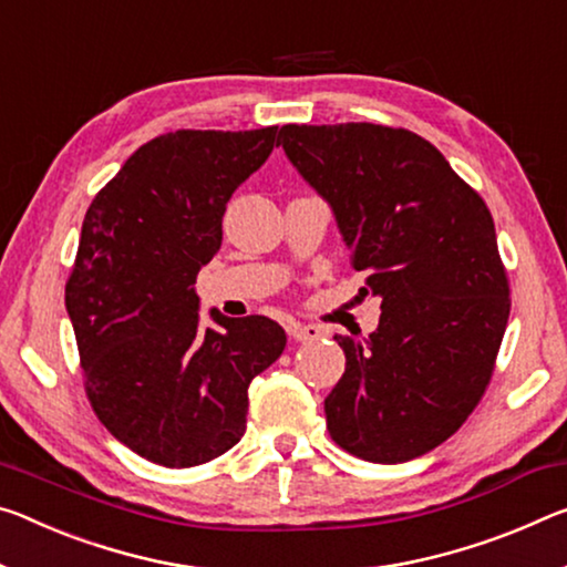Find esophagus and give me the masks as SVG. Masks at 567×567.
<instances>
[{
	"label": "esophagus",
	"instance_id": "34e87169",
	"mask_svg": "<svg viewBox=\"0 0 567 567\" xmlns=\"http://www.w3.org/2000/svg\"><path fill=\"white\" fill-rule=\"evenodd\" d=\"M287 332H290V338L298 340V343H312V340L322 338V330L318 326H305V322H290Z\"/></svg>",
	"mask_w": 567,
	"mask_h": 567
}]
</instances>
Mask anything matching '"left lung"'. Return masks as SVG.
Instances as JSON below:
<instances>
[{
  "label": "left lung",
  "mask_w": 567,
  "mask_h": 567,
  "mask_svg": "<svg viewBox=\"0 0 567 567\" xmlns=\"http://www.w3.org/2000/svg\"><path fill=\"white\" fill-rule=\"evenodd\" d=\"M277 146L328 199L350 265L381 298L379 330L336 336L346 373L326 399L332 442L375 464L416 460L477 409L507 328L487 204L406 128L290 123Z\"/></svg>",
  "instance_id": "obj_1"
}]
</instances>
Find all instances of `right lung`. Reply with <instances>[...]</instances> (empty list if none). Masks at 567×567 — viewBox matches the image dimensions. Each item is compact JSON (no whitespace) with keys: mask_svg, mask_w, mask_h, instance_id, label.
<instances>
[{"mask_svg":"<svg viewBox=\"0 0 567 567\" xmlns=\"http://www.w3.org/2000/svg\"><path fill=\"white\" fill-rule=\"evenodd\" d=\"M275 146L277 125L164 133L85 212L65 285L85 396L121 444L168 470L239 442L249 383L287 343L265 316L212 310L221 330H202L194 292L221 247L227 202Z\"/></svg>","mask_w":567,"mask_h":567,"instance_id":"obj_1","label":"right lung"}]
</instances>
